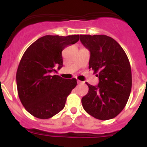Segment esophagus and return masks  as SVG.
<instances>
[{"mask_svg": "<svg viewBox=\"0 0 147 147\" xmlns=\"http://www.w3.org/2000/svg\"><path fill=\"white\" fill-rule=\"evenodd\" d=\"M77 82H78V84H82V83H83L82 82V81H80V80H78V81H77Z\"/></svg>", "mask_w": 147, "mask_h": 147, "instance_id": "obj_1", "label": "esophagus"}]
</instances>
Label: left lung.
Masks as SVG:
<instances>
[{
  "label": "left lung",
  "mask_w": 147,
  "mask_h": 147,
  "mask_svg": "<svg viewBox=\"0 0 147 147\" xmlns=\"http://www.w3.org/2000/svg\"><path fill=\"white\" fill-rule=\"evenodd\" d=\"M80 41L90 52L89 69L99 77V84L89 87L82 98L84 110L96 119L115 118L122 111L131 89L129 61L115 40L105 35H80Z\"/></svg>",
  "instance_id": "left-lung-1"
}]
</instances>
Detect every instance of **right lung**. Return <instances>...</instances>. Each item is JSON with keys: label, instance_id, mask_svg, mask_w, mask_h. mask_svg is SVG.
<instances>
[{"label": "right lung", "instance_id": "add662e5", "mask_svg": "<svg viewBox=\"0 0 147 147\" xmlns=\"http://www.w3.org/2000/svg\"><path fill=\"white\" fill-rule=\"evenodd\" d=\"M80 35H45L28 47L16 73L18 93L22 105L32 116L49 119L65 107L77 80L64 79L52 72L63 67L62 51L79 40Z\"/></svg>", "mask_w": 147, "mask_h": 147}]
</instances>
